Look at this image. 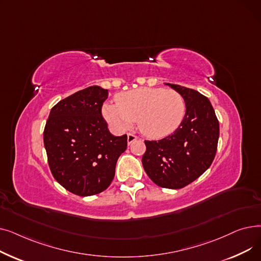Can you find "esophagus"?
I'll return each mask as SVG.
<instances>
[{
    "mask_svg": "<svg viewBox=\"0 0 261 261\" xmlns=\"http://www.w3.org/2000/svg\"><path fill=\"white\" fill-rule=\"evenodd\" d=\"M138 140V136H135L134 134H131V133H129L128 135H127V142H128V144L130 145V144H132L134 141H136Z\"/></svg>",
    "mask_w": 261,
    "mask_h": 261,
    "instance_id": "34e87169",
    "label": "esophagus"
}]
</instances>
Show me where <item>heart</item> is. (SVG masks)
<instances>
[{
	"label": "heart",
	"mask_w": 261,
	"mask_h": 261,
	"mask_svg": "<svg viewBox=\"0 0 261 261\" xmlns=\"http://www.w3.org/2000/svg\"><path fill=\"white\" fill-rule=\"evenodd\" d=\"M116 102L102 105V116L115 131L129 129L136 120L140 131L150 139L173 133L184 119L186 103L174 90L139 88L116 95Z\"/></svg>",
	"instance_id": "b5f03b06"
}]
</instances>
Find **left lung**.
<instances>
[{"mask_svg": "<svg viewBox=\"0 0 261 261\" xmlns=\"http://www.w3.org/2000/svg\"><path fill=\"white\" fill-rule=\"evenodd\" d=\"M185 99L183 121L172 134L160 141H145L143 167L156 185L177 189L206 171L216 155L219 121L207 97L180 85L165 84Z\"/></svg>", "mask_w": 261, "mask_h": 261, "instance_id": "left-lung-1", "label": "left lung"}]
</instances>
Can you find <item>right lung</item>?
<instances>
[{"label":"right lung","mask_w":261,"mask_h":261,"mask_svg":"<svg viewBox=\"0 0 261 261\" xmlns=\"http://www.w3.org/2000/svg\"><path fill=\"white\" fill-rule=\"evenodd\" d=\"M109 91L80 90L51 110L43 133L48 165L56 181L81 196L99 194L111 184L127 135L114 136L101 115Z\"/></svg>","instance_id":"right-lung-1"}]
</instances>
